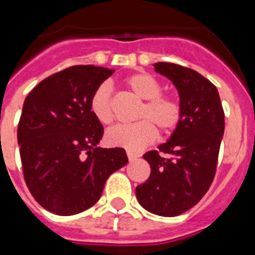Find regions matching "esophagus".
I'll return each mask as SVG.
<instances>
[{"mask_svg":"<svg viewBox=\"0 0 255 255\" xmlns=\"http://www.w3.org/2000/svg\"><path fill=\"white\" fill-rule=\"evenodd\" d=\"M127 156H128V160L129 161H133V160H136L137 157H139V153H133V152H127Z\"/></svg>","mask_w":255,"mask_h":255,"instance_id":"obj_1","label":"esophagus"}]
</instances>
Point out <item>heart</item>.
<instances>
[{
  "instance_id": "heart-1",
  "label": "heart",
  "mask_w": 255,
  "mask_h": 255,
  "mask_svg": "<svg viewBox=\"0 0 255 255\" xmlns=\"http://www.w3.org/2000/svg\"><path fill=\"white\" fill-rule=\"evenodd\" d=\"M124 86L144 99L136 119L137 123L131 126H119L111 128L106 133V141L111 147L126 148L128 151H140L152 144L157 137V129L163 133L174 131L181 122V102L174 95L165 94L163 86L153 75L148 73H136L124 79ZM90 111L98 122L110 126L115 120L112 106L111 87L102 83L90 98Z\"/></svg>"
}]
</instances>
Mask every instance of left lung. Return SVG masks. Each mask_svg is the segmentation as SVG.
I'll list each match as a JSON object with an SVG mask.
<instances>
[{"label":"left lung","mask_w":255,"mask_h":255,"mask_svg":"<svg viewBox=\"0 0 255 255\" xmlns=\"http://www.w3.org/2000/svg\"><path fill=\"white\" fill-rule=\"evenodd\" d=\"M153 66L177 88L182 116L167 143L143 156L151 174L136 186V197L148 212L174 217L193 208L213 182L225 114L217 88L201 74L168 62Z\"/></svg>","instance_id":"left-lung-1"}]
</instances>
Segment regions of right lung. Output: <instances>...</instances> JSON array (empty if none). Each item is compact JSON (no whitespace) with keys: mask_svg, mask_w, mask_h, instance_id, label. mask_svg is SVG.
Listing matches in <instances>:
<instances>
[{"mask_svg":"<svg viewBox=\"0 0 255 255\" xmlns=\"http://www.w3.org/2000/svg\"><path fill=\"white\" fill-rule=\"evenodd\" d=\"M114 70L71 66L38 83L18 123L23 178L35 201L59 216L91 208L110 174L128 163L123 148H99L103 126L90 98Z\"/></svg>","mask_w":255,"mask_h":255,"instance_id":"obj_1","label":"right lung"}]
</instances>
